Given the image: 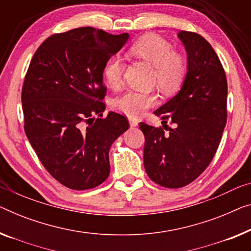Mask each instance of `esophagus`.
<instances>
[{"instance_id": "esophagus-1", "label": "esophagus", "mask_w": 251, "mask_h": 251, "mask_svg": "<svg viewBox=\"0 0 251 251\" xmlns=\"http://www.w3.org/2000/svg\"><path fill=\"white\" fill-rule=\"evenodd\" d=\"M128 123H129V126L130 127H136L138 125L137 119H134V118H129L128 119Z\"/></svg>"}]
</instances>
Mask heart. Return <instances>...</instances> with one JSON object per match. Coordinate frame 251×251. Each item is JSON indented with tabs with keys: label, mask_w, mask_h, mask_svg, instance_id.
<instances>
[{
	"label": "heart",
	"mask_w": 251,
	"mask_h": 251,
	"mask_svg": "<svg viewBox=\"0 0 251 251\" xmlns=\"http://www.w3.org/2000/svg\"><path fill=\"white\" fill-rule=\"evenodd\" d=\"M130 53L154 66L153 78L159 88L167 93H173L181 87L187 74V62L180 54L174 51L169 42L161 37L145 35L130 47ZM125 64L119 55H113L103 65L102 74L107 84L118 88L123 81ZM156 98L153 93L127 90L113 100L114 109L128 117H137L154 106Z\"/></svg>",
	"instance_id": "obj_1"
}]
</instances>
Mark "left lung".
<instances>
[{
  "instance_id": "8db88e82",
  "label": "left lung",
  "mask_w": 251,
  "mask_h": 251,
  "mask_svg": "<svg viewBox=\"0 0 251 251\" xmlns=\"http://www.w3.org/2000/svg\"><path fill=\"white\" fill-rule=\"evenodd\" d=\"M178 37L187 51V74L180 91L154 111L165 129L138 125L145 136V171L167 188H180L201 175L214 158L226 124L227 83L218 55L196 32L181 30Z\"/></svg>"
}]
</instances>
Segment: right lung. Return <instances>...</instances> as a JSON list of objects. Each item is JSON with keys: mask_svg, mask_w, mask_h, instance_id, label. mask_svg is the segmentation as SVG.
I'll use <instances>...</instances> for the list:
<instances>
[{"mask_svg": "<svg viewBox=\"0 0 251 251\" xmlns=\"http://www.w3.org/2000/svg\"><path fill=\"white\" fill-rule=\"evenodd\" d=\"M128 38L127 32L72 29L48 37L30 62L21 93L25 135L45 169L67 188L102 184L111 144L128 129L121 114L102 118L103 65Z\"/></svg>", "mask_w": 251, "mask_h": 251, "instance_id": "obj_1", "label": "right lung"}]
</instances>
